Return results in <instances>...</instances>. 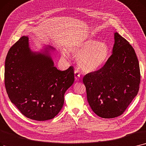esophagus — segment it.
<instances>
[{"label": "esophagus", "instance_id": "34e87169", "mask_svg": "<svg viewBox=\"0 0 146 146\" xmlns=\"http://www.w3.org/2000/svg\"><path fill=\"white\" fill-rule=\"evenodd\" d=\"M80 77V73L79 72L78 70H74V78L76 79H77Z\"/></svg>", "mask_w": 146, "mask_h": 146}]
</instances>
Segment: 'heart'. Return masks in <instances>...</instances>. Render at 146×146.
Instances as JSON below:
<instances>
[{"mask_svg":"<svg viewBox=\"0 0 146 146\" xmlns=\"http://www.w3.org/2000/svg\"><path fill=\"white\" fill-rule=\"evenodd\" d=\"M68 51L78 58L80 68L85 72H96L102 68L110 56V49L106 43L93 39L73 44ZM67 56V53H62Z\"/></svg>","mask_w":146,"mask_h":146,"instance_id":"obj_1","label":"heart"}]
</instances>
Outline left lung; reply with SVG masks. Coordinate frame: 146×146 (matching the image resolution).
I'll return each mask as SVG.
<instances>
[{
    "label": "left lung",
    "mask_w": 146,
    "mask_h": 146,
    "mask_svg": "<svg viewBox=\"0 0 146 146\" xmlns=\"http://www.w3.org/2000/svg\"><path fill=\"white\" fill-rule=\"evenodd\" d=\"M112 53L102 68L83 78L91 108L106 119L122 115L137 95L141 78L134 48L118 33Z\"/></svg>",
    "instance_id": "1"
}]
</instances>
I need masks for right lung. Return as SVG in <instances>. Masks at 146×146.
Masks as SVG:
<instances>
[{
    "instance_id": "obj_1",
    "label": "right lung",
    "mask_w": 146,
    "mask_h": 146,
    "mask_svg": "<svg viewBox=\"0 0 146 146\" xmlns=\"http://www.w3.org/2000/svg\"><path fill=\"white\" fill-rule=\"evenodd\" d=\"M74 80L72 66L59 70L49 56L31 52L26 36L14 44L6 55V92L11 102L30 119L43 121L57 115Z\"/></svg>"
}]
</instances>
